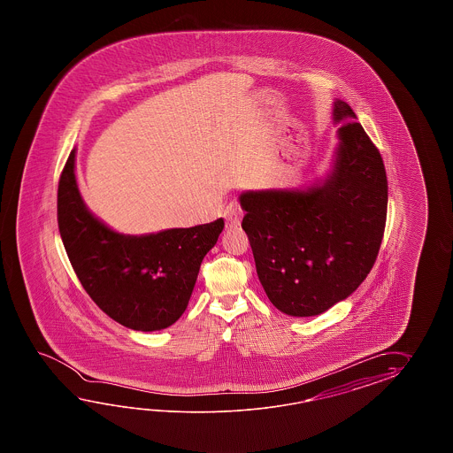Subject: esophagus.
Wrapping results in <instances>:
<instances>
[{
  "label": "esophagus",
  "instance_id": "1",
  "mask_svg": "<svg viewBox=\"0 0 453 453\" xmlns=\"http://www.w3.org/2000/svg\"><path fill=\"white\" fill-rule=\"evenodd\" d=\"M223 217H225V220H226V228L238 226L241 223V219H242V209H241L240 203H228L226 209H225V212H223Z\"/></svg>",
  "mask_w": 453,
  "mask_h": 453
}]
</instances>
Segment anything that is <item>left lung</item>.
<instances>
[{
  "label": "left lung",
  "instance_id": "left-lung-1",
  "mask_svg": "<svg viewBox=\"0 0 453 453\" xmlns=\"http://www.w3.org/2000/svg\"><path fill=\"white\" fill-rule=\"evenodd\" d=\"M338 147L324 183L306 191H248L256 269L270 303L295 318L326 312L372 269L384 238L388 186L384 160L347 102L335 100Z\"/></svg>",
  "mask_w": 453,
  "mask_h": 453
}]
</instances>
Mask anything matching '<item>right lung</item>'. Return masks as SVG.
I'll return each instance as SVG.
<instances>
[{
  "label": "right lung",
  "instance_id": "right-lung-1",
  "mask_svg": "<svg viewBox=\"0 0 453 453\" xmlns=\"http://www.w3.org/2000/svg\"><path fill=\"white\" fill-rule=\"evenodd\" d=\"M76 150L58 183V228L77 279L106 316L141 332L170 327L193 295L205 254L225 222L131 236L88 212L77 189Z\"/></svg>",
  "mask_w": 453,
  "mask_h": 453
}]
</instances>
